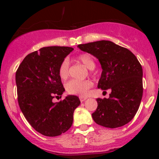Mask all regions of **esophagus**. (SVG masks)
<instances>
[{"mask_svg":"<svg viewBox=\"0 0 159 159\" xmlns=\"http://www.w3.org/2000/svg\"><path fill=\"white\" fill-rule=\"evenodd\" d=\"M86 99H87V98H86V97H80V101H81V102H84Z\"/></svg>","mask_w":159,"mask_h":159,"instance_id":"obj_1","label":"esophagus"}]
</instances>
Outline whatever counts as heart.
Returning <instances> with one entry per match:
<instances>
[{"mask_svg": "<svg viewBox=\"0 0 159 159\" xmlns=\"http://www.w3.org/2000/svg\"><path fill=\"white\" fill-rule=\"evenodd\" d=\"M77 60L83 64L89 70L94 69L95 67L92 57L89 54H81L77 57ZM69 61L68 59H65L61 63L58 68V75L62 80H66L69 76ZM92 81L89 80L86 81H78V80H70L66 84V90L69 94H76L79 96L87 95L89 90L92 87Z\"/></svg>", "mask_w": 159, "mask_h": 159, "instance_id": "obj_1", "label": "heart"}]
</instances>
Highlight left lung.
I'll use <instances>...</instances> for the list:
<instances>
[{
  "mask_svg": "<svg viewBox=\"0 0 159 159\" xmlns=\"http://www.w3.org/2000/svg\"><path fill=\"white\" fill-rule=\"evenodd\" d=\"M78 48L98 59L102 68L98 88L111 90L109 98H98L92 114L99 125L121 127L131 121L140 105L143 93L142 65L131 51L110 41L79 44Z\"/></svg>",
  "mask_w": 159,
  "mask_h": 159,
  "instance_id": "left-lung-1",
  "label": "left lung"
}]
</instances>
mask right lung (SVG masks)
I'll use <instances>...</instances> for the list:
<instances>
[{
	"mask_svg": "<svg viewBox=\"0 0 159 159\" xmlns=\"http://www.w3.org/2000/svg\"><path fill=\"white\" fill-rule=\"evenodd\" d=\"M73 50L60 46L42 48L28 54L16 72L20 110L30 125L43 135L54 137L68 131L73 123L74 111L81 103L75 95L52 102L65 91L58 68Z\"/></svg>",
	"mask_w": 159,
	"mask_h": 159,
	"instance_id": "obj_1",
	"label": "right lung"
}]
</instances>
